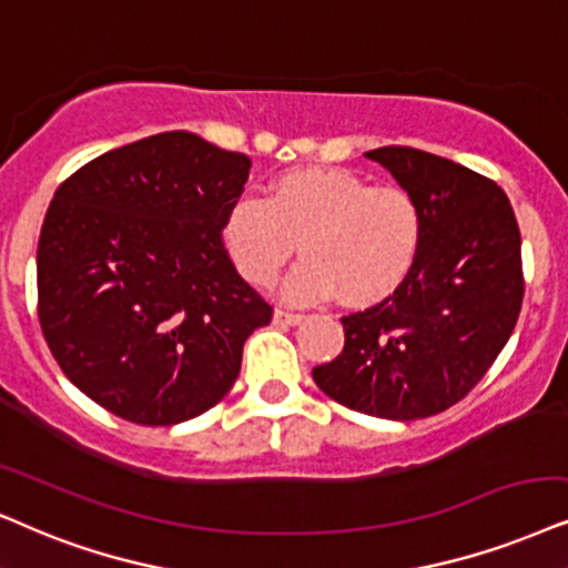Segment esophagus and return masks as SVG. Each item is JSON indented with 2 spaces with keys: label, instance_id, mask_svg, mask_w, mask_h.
I'll return each instance as SVG.
<instances>
[{
  "label": "esophagus",
  "instance_id": "1",
  "mask_svg": "<svg viewBox=\"0 0 568 568\" xmlns=\"http://www.w3.org/2000/svg\"><path fill=\"white\" fill-rule=\"evenodd\" d=\"M298 322H304V314L285 312V308H275V325H280V327H293V325H298Z\"/></svg>",
  "mask_w": 568,
  "mask_h": 568
}]
</instances>
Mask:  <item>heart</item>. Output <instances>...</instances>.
<instances>
[{
  "label": "heart",
  "instance_id": "b5f03b06",
  "mask_svg": "<svg viewBox=\"0 0 568 568\" xmlns=\"http://www.w3.org/2000/svg\"><path fill=\"white\" fill-rule=\"evenodd\" d=\"M425 217L400 185H372L341 168H306L270 183L267 199L239 196L222 217L227 256L251 285L285 280L293 304H317L341 291L346 304H372L408 275L419 254Z\"/></svg>",
  "mask_w": 568,
  "mask_h": 568
}]
</instances>
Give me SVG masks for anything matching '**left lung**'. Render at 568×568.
<instances>
[{"label":"left lung","mask_w":568,"mask_h":568,"mask_svg":"<svg viewBox=\"0 0 568 568\" xmlns=\"http://www.w3.org/2000/svg\"><path fill=\"white\" fill-rule=\"evenodd\" d=\"M369 160L419 201V254L390 296L343 317L346 343L312 369L322 393L379 419H425L458 404L514 333L521 312V235L490 178L412 146Z\"/></svg>","instance_id":"1"}]
</instances>
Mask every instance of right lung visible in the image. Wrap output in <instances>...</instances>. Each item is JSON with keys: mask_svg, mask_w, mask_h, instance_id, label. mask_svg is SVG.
<instances>
[{"mask_svg": "<svg viewBox=\"0 0 568 568\" xmlns=\"http://www.w3.org/2000/svg\"><path fill=\"white\" fill-rule=\"evenodd\" d=\"M251 160L185 131L112 149L64 181L36 251L39 322L78 390L120 419L210 412L272 306L239 275L222 217Z\"/></svg>", "mask_w": 568, "mask_h": 568, "instance_id": "right-lung-1", "label": "right lung"}]
</instances>
